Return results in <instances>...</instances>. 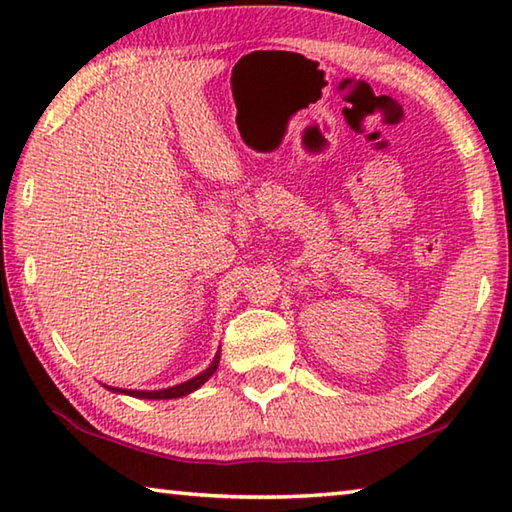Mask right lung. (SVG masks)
<instances>
[{
	"instance_id": "add662e5",
	"label": "right lung",
	"mask_w": 512,
	"mask_h": 512,
	"mask_svg": "<svg viewBox=\"0 0 512 512\" xmlns=\"http://www.w3.org/2000/svg\"><path fill=\"white\" fill-rule=\"evenodd\" d=\"M217 363H220V351H217V356L213 358V363L206 367L204 372L197 374L195 379H190L186 383H179V385H172V388H165V390H122V388H111L113 392H122V395H129V397H138V399H177V397H186L190 392H195L197 388H201L217 370Z\"/></svg>"
}]
</instances>
